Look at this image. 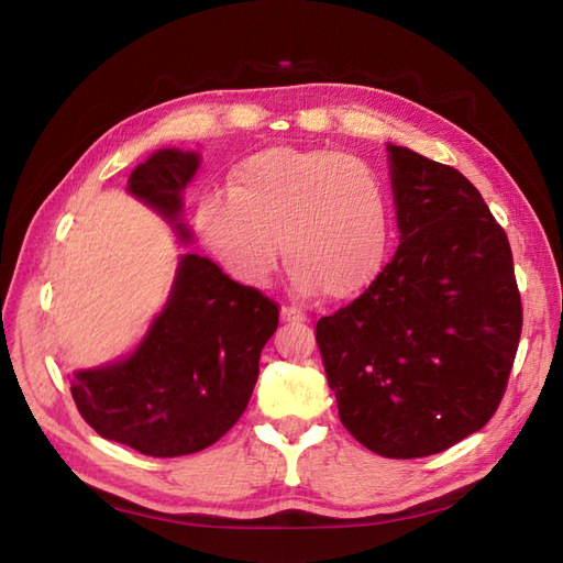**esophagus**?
Instances as JSON below:
<instances>
[{
  "mask_svg": "<svg viewBox=\"0 0 563 563\" xmlns=\"http://www.w3.org/2000/svg\"><path fill=\"white\" fill-rule=\"evenodd\" d=\"M282 320H284V322H296V324H298V322H306L308 318L301 313V310H296V308H291V306H284V308H282Z\"/></svg>",
  "mask_w": 563,
  "mask_h": 563,
  "instance_id": "34e87169",
  "label": "esophagus"
}]
</instances>
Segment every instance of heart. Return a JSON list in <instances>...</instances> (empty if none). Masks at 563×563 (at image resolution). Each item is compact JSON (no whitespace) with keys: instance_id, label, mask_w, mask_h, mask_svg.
<instances>
[{"instance_id":"b5f03b06","label":"heart","mask_w":563,"mask_h":563,"mask_svg":"<svg viewBox=\"0 0 563 563\" xmlns=\"http://www.w3.org/2000/svg\"><path fill=\"white\" fill-rule=\"evenodd\" d=\"M195 223L231 277L267 284L284 265L301 294L349 298L376 279L390 247V199L378 170L334 148H267L241 161L229 192L197 199Z\"/></svg>"}]
</instances>
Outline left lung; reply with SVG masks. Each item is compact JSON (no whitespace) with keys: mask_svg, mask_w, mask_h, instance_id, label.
<instances>
[{"mask_svg":"<svg viewBox=\"0 0 563 563\" xmlns=\"http://www.w3.org/2000/svg\"><path fill=\"white\" fill-rule=\"evenodd\" d=\"M399 247L316 324L344 429L383 457L443 453L501 405L522 303L508 235L460 170L387 144Z\"/></svg>","mask_w":563,"mask_h":563,"instance_id":"1","label":"left lung"}]
</instances>
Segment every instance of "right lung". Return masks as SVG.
Listing matches in <instances>:
<instances>
[{
    "label": "right lung",
    "instance_id": "1",
    "mask_svg": "<svg viewBox=\"0 0 563 563\" xmlns=\"http://www.w3.org/2000/svg\"><path fill=\"white\" fill-rule=\"evenodd\" d=\"M197 166L192 152L161 148L128 183L134 197L176 223L180 241H190L178 217ZM277 324L272 298L229 279L207 257L183 255L168 303L134 354L74 373L71 397L108 441L152 457L199 453L241 419Z\"/></svg>",
    "mask_w": 563,
    "mask_h": 563
}]
</instances>
